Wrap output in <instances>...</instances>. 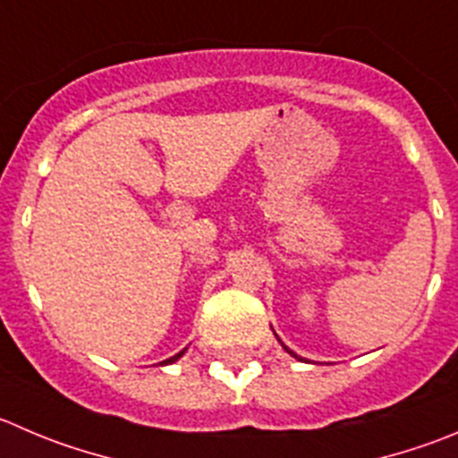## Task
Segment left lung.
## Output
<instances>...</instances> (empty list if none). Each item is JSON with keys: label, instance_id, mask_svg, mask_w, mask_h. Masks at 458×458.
Segmentation results:
<instances>
[{"label": "left lung", "instance_id": "1", "mask_svg": "<svg viewBox=\"0 0 458 458\" xmlns=\"http://www.w3.org/2000/svg\"><path fill=\"white\" fill-rule=\"evenodd\" d=\"M278 342H281V339H278ZM281 346H283V348H285V351H287V352H290V355H292V357H297V360H301V357H299V355H294V352H292V351H290V348H287V346H285V344H283V342H281Z\"/></svg>", "mask_w": 458, "mask_h": 458}]
</instances>
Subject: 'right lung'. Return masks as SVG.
Instances as JSON below:
<instances>
[{
    "label": "right lung",
    "mask_w": 458,
    "mask_h": 458,
    "mask_svg": "<svg viewBox=\"0 0 458 458\" xmlns=\"http://www.w3.org/2000/svg\"><path fill=\"white\" fill-rule=\"evenodd\" d=\"M182 355H184V351H180V352H177V355L168 357V360H164V362H159V364H161V367H166V364H173V362H177V360H180Z\"/></svg>",
    "instance_id": "right-lung-1"
}]
</instances>
